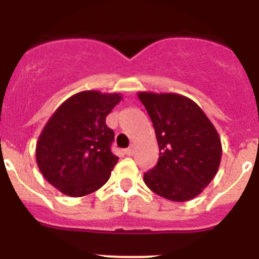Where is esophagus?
Segmentation results:
<instances>
[{"label": "esophagus", "instance_id": "esophagus-1", "mask_svg": "<svg viewBox=\"0 0 259 259\" xmlns=\"http://www.w3.org/2000/svg\"><path fill=\"white\" fill-rule=\"evenodd\" d=\"M134 153H135L134 146H131V148H128V149L124 150V154L125 155H134Z\"/></svg>", "mask_w": 259, "mask_h": 259}]
</instances>
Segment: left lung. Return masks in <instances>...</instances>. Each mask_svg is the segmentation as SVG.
<instances>
[{
  "label": "left lung",
  "mask_w": 259,
  "mask_h": 259,
  "mask_svg": "<svg viewBox=\"0 0 259 259\" xmlns=\"http://www.w3.org/2000/svg\"><path fill=\"white\" fill-rule=\"evenodd\" d=\"M137 97L152 119L159 148L157 166L144 174L145 184L170 201L197 197L218 172V131L202 109L185 96L139 92Z\"/></svg>",
  "instance_id": "left-lung-1"
}]
</instances>
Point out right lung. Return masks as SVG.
Wrapping results in <instances>:
<instances>
[{"label": "right lung", "instance_id": "obj_1", "mask_svg": "<svg viewBox=\"0 0 259 259\" xmlns=\"http://www.w3.org/2000/svg\"><path fill=\"white\" fill-rule=\"evenodd\" d=\"M120 100V93L83 91L67 98L44 125L36 162L61 193L81 197L109 180L119 158L110 150L114 132L105 120Z\"/></svg>", "mask_w": 259, "mask_h": 259}]
</instances>
